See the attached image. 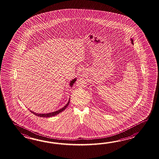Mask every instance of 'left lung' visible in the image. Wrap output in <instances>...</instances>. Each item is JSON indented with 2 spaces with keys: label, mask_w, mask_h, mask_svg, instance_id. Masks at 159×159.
<instances>
[{
  "label": "left lung",
  "mask_w": 159,
  "mask_h": 159,
  "mask_svg": "<svg viewBox=\"0 0 159 159\" xmlns=\"http://www.w3.org/2000/svg\"><path fill=\"white\" fill-rule=\"evenodd\" d=\"M131 43H132V44H134V42H133V40H132V39H131Z\"/></svg>",
  "instance_id": "8db88e82"
}]
</instances>
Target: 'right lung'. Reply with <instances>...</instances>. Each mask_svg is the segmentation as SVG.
<instances>
[{
  "label": "right lung",
  "instance_id": "add662e5",
  "mask_svg": "<svg viewBox=\"0 0 159 159\" xmlns=\"http://www.w3.org/2000/svg\"><path fill=\"white\" fill-rule=\"evenodd\" d=\"M75 81H76V78H75V79H73V80H72L70 81V86L71 87H72V86L73 85V84H74V83L75 82ZM70 98H69V101H68V103H67V104L65 105L64 107H62V108H61V109L58 110L56 111L49 112V113H47V114H38V113H36V112H34L31 111L30 110V111L32 113H33L34 114V115L37 116L43 117V118H44V117H45V118L52 117V116H55V115H57V114H58L59 113H60L61 112L63 111L64 110H65V108H66V107H68V105L69 104V102H70Z\"/></svg>",
  "mask_w": 159,
  "mask_h": 159
}]
</instances>
